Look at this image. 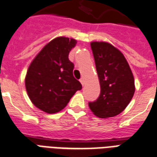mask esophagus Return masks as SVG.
Masks as SVG:
<instances>
[{"instance_id":"esophagus-1","label":"esophagus","mask_w":157,"mask_h":157,"mask_svg":"<svg viewBox=\"0 0 157 157\" xmlns=\"http://www.w3.org/2000/svg\"><path fill=\"white\" fill-rule=\"evenodd\" d=\"M79 81H80V82H81V84L83 86V85H84V80H83V78H80Z\"/></svg>"}]
</instances>
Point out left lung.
Here are the masks:
<instances>
[{"mask_svg":"<svg viewBox=\"0 0 157 157\" xmlns=\"http://www.w3.org/2000/svg\"><path fill=\"white\" fill-rule=\"evenodd\" d=\"M91 48L101 93L88 105L98 117H113L122 112L133 98L135 92L133 73L124 55L110 43L92 42Z\"/></svg>","mask_w":157,"mask_h":157,"instance_id":"left-lung-1","label":"left lung"}]
</instances>
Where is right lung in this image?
<instances>
[{
	"mask_svg": "<svg viewBox=\"0 0 157 157\" xmlns=\"http://www.w3.org/2000/svg\"><path fill=\"white\" fill-rule=\"evenodd\" d=\"M77 41L59 37L47 43L30 64L25 78L27 92L33 104L49 114L67 105L82 85L73 75L75 65L69 53Z\"/></svg>",
	"mask_w": 157,
	"mask_h": 157,
	"instance_id": "obj_1",
	"label": "right lung"
}]
</instances>
